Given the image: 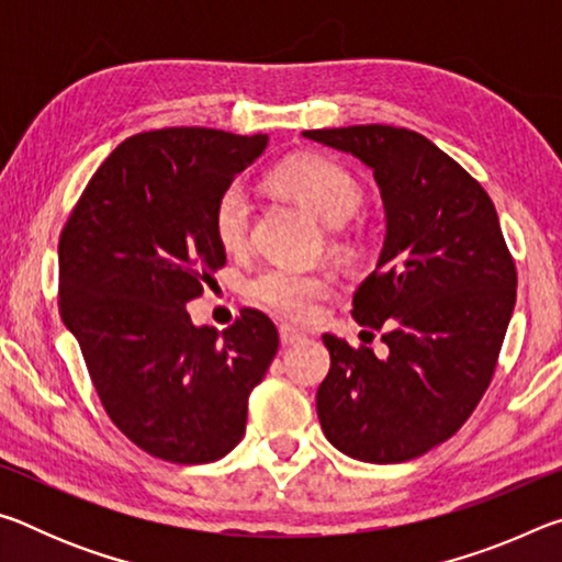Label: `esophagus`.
I'll list each match as a JSON object with an SVG mask.
<instances>
[{
    "label": "esophagus",
    "mask_w": 562,
    "mask_h": 562,
    "mask_svg": "<svg viewBox=\"0 0 562 562\" xmlns=\"http://www.w3.org/2000/svg\"><path fill=\"white\" fill-rule=\"evenodd\" d=\"M304 339V335L300 329H294V327H290V325H282L280 327V341L284 347H290V345H297V341H302Z\"/></svg>",
    "instance_id": "1"
}]
</instances>
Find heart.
Here are the masks:
<instances>
[{
    "instance_id": "obj_1",
    "label": "heart",
    "mask_w": 562,
    "mask_h": 562,
    "mask_svg": "<svg viewBox=\"0 0 562 562\" xmlns=\"http://www.w3.org/2000/svg\"><path fill=\"white\" fill-rule=\"evenodd\" d=\"M272 186L284 195L310 207L327 225L345 223L361 205L364 190L359 178L339 160L322 154H302L284 160L272 170ZM213 233L225 252L237 255L250 247L252 235V198L243 183L223 188L213 207ZM339 243L349 237L339 233ZM335 274L327 270L268 268L247 284V297L258 307L290 322H310L319 304L335 294Z\"/></svg>"
}]
</instances>
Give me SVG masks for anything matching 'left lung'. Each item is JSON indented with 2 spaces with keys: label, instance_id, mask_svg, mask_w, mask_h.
<instances>
[{
  "label": "left lung",
  "instance_id": "left-lung-1",
  "mask_svg": "<svg viewBox=\"0 0 562 562\" xmlns=\"http://www.w3.org/2000/svg\"><path fill=\"white\" fill-rule=\"evenodd\" d=\"M304 136L372 168L386 207L384 250L351 315L382 329L389 351L322 337L331 361L317 389L322 431L351 459H416L486 394L516 304V260L486 190L422 133L369 123Z\"/></svg>",
  "mask_w": 562,
  "mask_h": 562
}]
</instances>
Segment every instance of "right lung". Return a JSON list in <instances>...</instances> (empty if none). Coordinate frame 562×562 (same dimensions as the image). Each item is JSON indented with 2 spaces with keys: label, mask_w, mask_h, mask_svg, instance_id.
<instances>
[{
  "label": "right lung",
  "mask_w": 562,
  "mask_h": 562,
  "mask_svg": "<svg viewBox=\"0 0 562 562\" xmlns=\"http://www.w3.org/2000/svg\"><path fill=\"white\" fill-rule=\"evenodd\" d=\"M265 146L262 133L201 126L136 133L97 168L59 235L61 322L111 422L156 459L231 453L278 355V329L258 310H240L223 335L186 312L225 265L217 195Z\"/></svg>",
  "instance_id": "1"
}]
</instances>
